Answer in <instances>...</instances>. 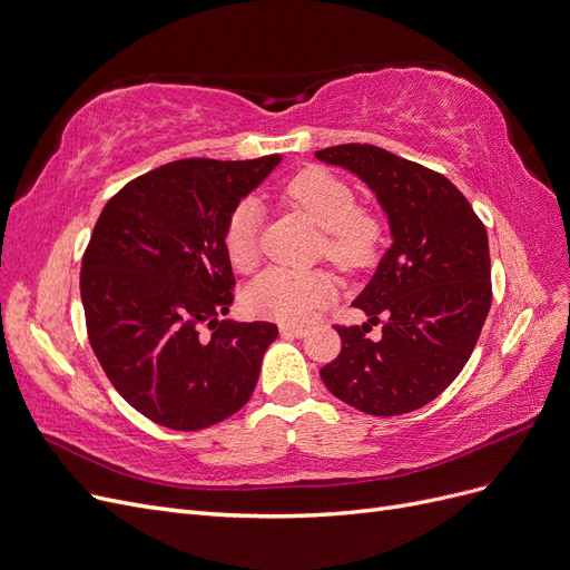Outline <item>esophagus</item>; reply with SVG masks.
Masks as SVG:
<instances>
[{
	"instance_id": "34e87169",
	"label": "esophagus",
	"mask_w": 570,
	"mask_h": 570,
	"mask_svg": "<svg viewBox=\"0 0 570 570\" xmlns=\"http://www.w3.org/2000/svg\"><path fill=\"white\" fill-rule=\"evenodd\" d=\"M279 333L286 335V338H303V335L307 333V328L305 326H296V324H282Z\"/></svg>"
}]
</instances>
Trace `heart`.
I'll return each mask as SVG.
<instances>
[{
  "instance_id": "b5f03b06",
  "label": "heart",
  "mask_w": 570,
  "mask_h": 570,
  "mask_svg": "<svg viewBox=\"0 0 570 570\" xmlns=\"http://www.w3.org/2000/svg\"><path fill=\"white\" fill-rule=\"evenodd\" d=\"M288 202L324 229L322 253L341 269L368 267L385 237V223L373 208L356 206V195L326 168H305L286 185ZM261 208L256 202H242L232 210L223 246L229 263L237 269H250L258 261ZM333 293L324 272L269 267L253 279L244 293V305L250 314L284 324H298L322 307Z\"/></svg>"
}]
</instances>
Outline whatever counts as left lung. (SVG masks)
Returning <instances> with one entry per match:
<instances>
[{"instance_id":"left-lung-1","label":"left lung","mask_w":570,"mask_h":570,"mask_svg":"<svg viewBox=\"0 0 570 570\" xmlns=\"http://www.w3.org/2000/svg\"><path fill=\"white\" fill-rule=\"evenodd\" d=\"M381 199L394 244L354 301L364 326L333 328L341 354L320 375L331 394L368 415H402L430 404L465 368L491 309L487 227L465 195L428 166L368 142L320 150ZM384 335L367 338L370 324Z\"/></svg>"}]
</instances>
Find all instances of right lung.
<instances>
[{"label": "right lung", "instance_id": "obj_1", "mask_svg": "<svg viewBox=\"0 0 570 570\" xmlns=\"http://www.w3.org/2000/svg\"><path fill=\"white\" fill-rule=\"evenodd\" d=\"M277 164L168 161L126 183L96 220L79 274L89 343L115 390L161 428L216 425L258 383L279 331L220 320L235 303L223 229Z\"/></svg>", "mask_w": 570, "mask_h": 570}]
</instances>
